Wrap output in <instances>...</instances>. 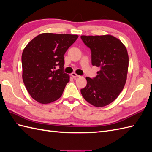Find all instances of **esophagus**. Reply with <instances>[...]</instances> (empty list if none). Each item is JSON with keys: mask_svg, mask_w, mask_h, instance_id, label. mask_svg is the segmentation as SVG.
<instances>
[{"mask_svg": "<svg viewBox=\"0 0 152 152\" xmlns=\"http://www.w3.org/2000/svg\"><path fill=\"white\" fill-rule=\"evenodd\" d=\"M71 76H72L74 78H80V76L78 75V74H76V73L74 72H72V74H71Z\"/></svg>", "mask_w": 152, "mask_h": 152, "instance_id": "esophagus-1", "label": "esophagus"}]
</instances>
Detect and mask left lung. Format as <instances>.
Masks as SVG:
<instances>
[{"mask_svg": "<svg viewBox=\"0 0 152 152\" xmlns=\"http://www.w3.org/2000/svg\"><path fill=\"white\" fill-rule=\"evenodd\" d=\"M91 51L93 66L100 68L93 78L87 77L80 90L86 101L96 107L110 104L124 89L128 72L129 56L121 42L112 35L81 36Z\"/></svg>", "mask_w": 152, "mask_h": 152, "instance_id": "obj_1", "label": "left lung"}]
</instances>
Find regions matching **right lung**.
<instances>
[{"instance_id":"add662e5","label":"right lung","mask_w":152,"mask_h":152,"mask_svg":"<svg viewBox=\"0 0 152 152\" xmlns=\"http://www.w3.org/2000/svg\"><path fill=\"white\" fill-rule=\"evenodd\" d=\"M76 34L42 33L33 38L21 56L22 78L31 97L42 104L59 99L69 74L64 72V55L75 42ZM58 66L59 69L56 70Z\"/></svg>"}]
</instances>
